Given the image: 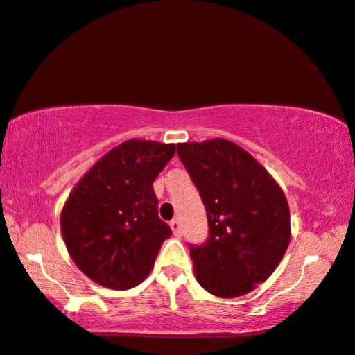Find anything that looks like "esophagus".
Wrapping results in <instances>:
<instances>
[{
	"mask_svg": "<svg viewBox=\"0 0 355 355\" xmlns=\"http://www.w3.org/2000/svg\"><path fill=\"white\" fill-rule=\"evenodd\" d=\"M170 229H172V232H173L175 237H180V234H182V227H180V222H178L177 219L170 220Z\"/></svg>",
	"mask_w": 355,
	"mask_h": 355,
	"instance_id": "obj_1",
	"label": "esophagus"
}]
</instances>
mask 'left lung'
I'll use <instances>...</instances> for the list:
<instances>
[{
	"mask_svg": "<svg viewBox=\"0 0 355 355\" xmlns=\"http://www.w3.org/2000/svg\"><path fill=\"white\" fill-rule=\"evenodd\" d=\"M205 202L209 239L191 247L196 281L220 299L257 289L279 266L291 242V211L272 175L224 138L177 144Z\"/></svg>",
	"mask_w": 355,
	"mask_h": 355,
	"instance_id": "8db88e82",
	"label": "left lung"
}]
</instances>
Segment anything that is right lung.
I'll list each match as a JSON object with an SVG mask.
<instances>
[{
    "instance_id": "1",
    "label": "right lung",
    "mask_w": 355,
    "mask_h": 355,
    "mask_svg": "<svg viewBox=\"0 0 355 355\" xmlns=\"http://www.w3.org/2000/svg\"><path fill=\"white\" fill-rule=\"evenodd\" d=\"M175 144L128 139L102 155L76 183L61 209L66 250L89 279L107 289L141 284L170 235L159 219L153 183Z\"/></svg>"
}]
</instances>
